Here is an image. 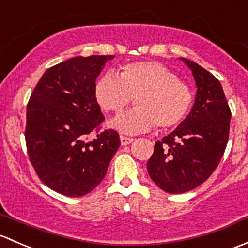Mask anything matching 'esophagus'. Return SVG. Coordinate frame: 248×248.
I'll use <instances>...</instances> for the list:
<instances>
[{
    "label": "esophagus",
    "mask_w": 248,
    "mask_h": 248,
    "mask_svg": "<svg viewBox=\"0 0 248 248\" xmlns=\"http://www.w3.org/2000/svg\"><path fill=\"white\" fill-rule=\"evenodd\" d=\"M131 142H134V139H132V137L124 136V135H122V136H121L122 145H127V144H130Z\"/></svg>",
    "instance_id": "obj_1"
}]
</instances>
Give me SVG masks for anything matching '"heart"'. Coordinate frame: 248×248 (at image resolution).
Returning <instances> with one entry per match:
<instances>
[{
    "mask_svg": "<svg viewBox=\"0 0 248 248\" xmlns=\"http://www.w3.org/2000/svg\"><path fill=\"white\" fill-rule=\"evenodd\" d=\"M96 101L107 113H119L132 99L137 107L121 114L112 125L127 134L170 129L187 116L193 101L190 86L157 62L129 63L121 68L119 76L104 74L94 87Z\"/></svg>",
    "mask_w": 248,
    "mask_h": 248,
    "instance_id": "obj_1",
    "label": "heart"
}]
</instances>
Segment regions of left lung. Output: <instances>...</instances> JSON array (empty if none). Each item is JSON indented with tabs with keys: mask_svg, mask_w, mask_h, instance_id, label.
<instances>
[{
	"mask_svg": "<svg viewBox=\"0 0 248 248\" xmlns=\"http://www.w3.org/2000/svg\"><path fill=\"white\" fill-rule=\"evenodd\" d=\"M181 60L197 85L195 105L174 131L155 143L147 162L152 180L168 193L187 192L213 174L228 143L232 117L217 78L197 63Z\"/></svg>",
	"mask_w": 248,
	"mask_h": 248,
	"instance_id": "8db88e82",
	"label": "left lung"
}]
</instances>
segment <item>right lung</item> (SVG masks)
<instances>
[{"label": "right lung", "instance_id": "obj_1", "mask_svg": "<svg viewBox=\"0 0 248 248\" xmlns=\"http://www.w3.org/2000/svg\"><path fill=\"white\" fill-rule=\"evenodd\" d=\"M112 58L78 56L53 65L31 94L25 129L30 161L39 179L61 195L81 197L94 190L121 145L118 132L101 131L105 117L94 93Z\"/></svg>", "mask_w": 248, "mask_h": 248}]
</instances>
